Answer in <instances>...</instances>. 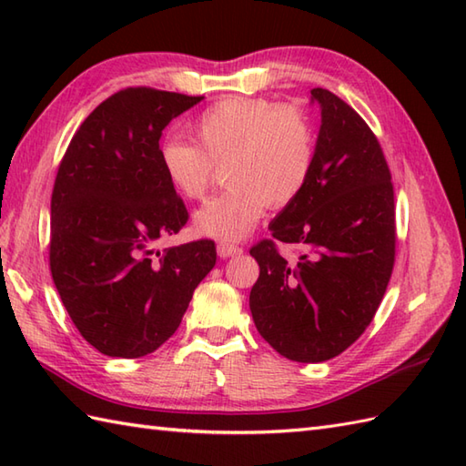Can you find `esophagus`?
<instances>
[{
    "label": "esophagus",
    "mask_w": 466,
    "mask_h": 466,
    "mask_svg": "<svg viewBox=\"0 0 466 466\" xmlns=\"http://www.w3.org/2000/svg\"><path fill=\"white\" fill-rule=\"evenodd\" d=\"M218 254L222 256V258H230V256H238V254H242V248L240 246H236V244H232V242H220L218 244Z\"/></svg>",
    "instance_id": "esophagus-1"
}]
</instances>
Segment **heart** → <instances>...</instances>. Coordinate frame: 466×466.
I'll return each instance as SVG.
<instances>
[{"label": "heart", "instance_id": "heart-1", "mask_svg": "<svg viewBox=\"0 0 466 466\" xmlns=\"http://www.w3.org/2000/svg\"><path fill=\"white\" fill-rule=\"evenodd\" d=\"M194 144L166 140L160 166L186 200H202L224 166L228 190L196 212V228L214 238L238 240L258 224L264 206L292 204L309 184L316 132L309 114L256 97H226L192 124Z\"/></svg>", "mask_w": 466, "mask_h": 466}]
</instances>
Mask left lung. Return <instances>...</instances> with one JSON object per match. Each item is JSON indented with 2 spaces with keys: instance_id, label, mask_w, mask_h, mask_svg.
<instances>
[{
  "instance_id": "8db88e82",
  "label": "left lung",
  "mask_w": 466,
  "mask_h": 466,
  "mask_svg": "<svg viewBox=\"0 0 466 466\" xmlns=\"http://www.w3.org/2000/svg\"><path fill=\"white\" fill-rule=\"evenodd\" d=\"M322 126L302 194L274 218L250 254L256 329L296 362H324L360 339L389 286L397 254L394 187L379 137L339 96L314 87ZM299 246L286 261L278 242Z\"/></svg>"
}]
</instances>
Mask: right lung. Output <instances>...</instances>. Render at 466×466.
<instances>
[{
  "label": "right lung",
  "mask_w": 466,
  "mask_h": 466,
  "mask_svg": "<svg viewBox=\"0 0 466 466\" xmlns=\"http://www.w3.org/2000/svg\"><path fill=\"white\" fill-rule=\"evenodd\" d=\"M202 100L126 87L86 117L59 162L49 270L76 329L106 356L160 349L216 264L208 238L156 250L190 218L162 172L160 136Z\"/></svg>",
  "instance_id": "obj_1"
}]
</instances>
